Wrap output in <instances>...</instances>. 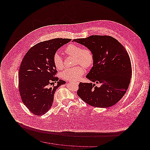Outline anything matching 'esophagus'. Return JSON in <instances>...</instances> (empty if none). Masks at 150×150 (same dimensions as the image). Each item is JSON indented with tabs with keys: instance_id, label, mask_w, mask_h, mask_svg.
<instances>
[{
	"instance_id": "34e87169",
	"label": "esophagus",
	"mask_w": 150,
	"mask_h": 150,
	"mask_svg": "<svg viewBox=\"0 0 150 150\" xmlns=\"http://www.w3.org/2000/svg\"><path fill=\"white\" fill-rule=\"evenodd\" d=\"M74 83H75V84H78L79 83V82H75Z\"/></svg>"
}]
</instances>
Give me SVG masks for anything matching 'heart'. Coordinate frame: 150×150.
Here are the masks:
<instances>
[{
	"label": "heart",
	"instance_id": "heart-1",
	"mask_svg": "<svg viewBox=\"0 0 150 150\" xmlns=\"http://www.w3.org/2000/svg\"><path fill=\"white\" fill-rule=\"evenodd\" d=\"M65 53L72 56H75V64H80L84 68H89L93 63L92 52L86 47L81 48L78 45L69 44L65 49ZM53 62L55 67L61 70L63 68L64 62L62 57L56 53L53 57ZM81 66H77L66 69L61 73L62 78L66 80L76 81L83 75L84 70Z\"/></svg>",
	"mask_w": 150,
	"mask_h": 150
}]
</instances>
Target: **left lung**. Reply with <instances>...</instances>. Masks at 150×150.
<instances>
[{
    "label": "left lung",
    "instance_id": "8db88e82",
    "mask_svg": "<svg viewBox=\"0 0 150 150\" xmlns=\"http://www.w3.org/2000/svg\"><path fill=\"white\" fill-rule=\"evenodd\" d=\"M72 42L84 45L93 55V67L86 76L92 83H79V97L93 107L114 105L126 93L132 77V65L127 51L110 36L92 35ZM95 82L99 86H96Z\"/></svg>",
    "mask_w": 150,
    "mask_h": 150
}]
</instances>
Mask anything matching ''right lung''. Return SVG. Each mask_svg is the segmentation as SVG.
Segmentation results:
<instances>
[{
	"instance_id": "right-lung-1",
	"label": "right lung",
	"mask_w": 150,
	"mask_h": 150,
	"mask_svg": "<svg viewBox=\"0 0 150 150\" xmlns=\"http://www.w3.org/2000/svg\"><path fill=\"white\" fill-rule=\"evenodd\" d=\"M70 39L56 38L38 43L23 57L18 75L19 92L23 104L33 114L43 115L52 105L57 88L65 81L56 76L57 71L53 57ZM57 81V85L49 86Z\"/></svg>"
}]
</instances>
